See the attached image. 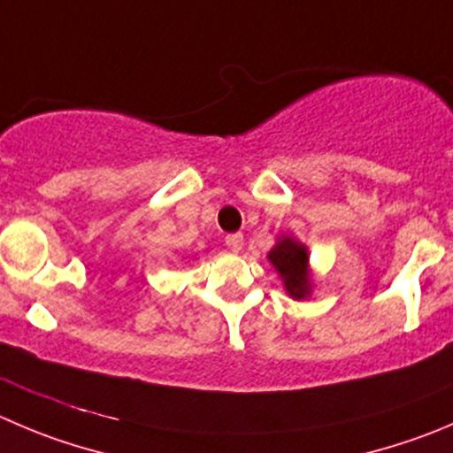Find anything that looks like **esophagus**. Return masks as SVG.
<instances>
[{
    "instance_id": "obj_1",
    "label": "esophagus",
    "mask_w": 453,
    "mask_h": 453,
    "mask_svg": "<svg viewBox=\"0 0 453 453\" xmlns=\"http://www.w3.org/2000/svg\"><path fill=\"white\" fill-rule=\"evenodd\" d=\"M224 242H226V247L231 249V251H242V244H244V235L242 234H231V235H226V240H224Z\"/></svg>"
}]
</instances>
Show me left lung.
<instances>
[{"label": "left lung", "mask_w": 453, "mask_h": 453, "mask_svg": "<svg viewBox=\"0 0 453 453\" xmlns=\"http://www.w3.org/2000/svg\"><path fill=\"white\" fill-rule=\"evenodd\" d=\"M269 260L273 262V266L278 269V273L282 275L284 287H287L288 296H294L296 300L309 296V271H307V249L300 242L291 238H284L275 244V249H271Z\"/></svg>", "instance_id": "8db88e82"}]
</instances>
